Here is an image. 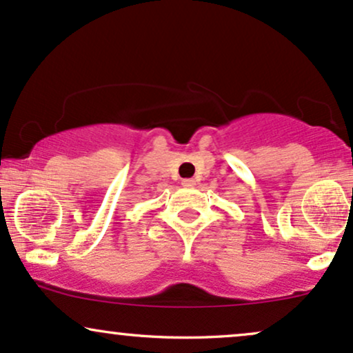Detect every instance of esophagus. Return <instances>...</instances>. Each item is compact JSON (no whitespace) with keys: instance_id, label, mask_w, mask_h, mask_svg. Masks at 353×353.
<instances>
[{"instance_id":"1","label":"esophagus","mask_w":353,"mask_h":353,"mask_svg":"<svg viewBox=\"0 0 353 353\" xmlns=\"http://www.w3.org/2000/svg\"><path fill=\"white\" fill-rule=\"evenodd\" d=\"M181 185H183L185 188H193V186L196 185V180H194V178H185V180L181 181Z\"/></svg>"}]
</instances>
